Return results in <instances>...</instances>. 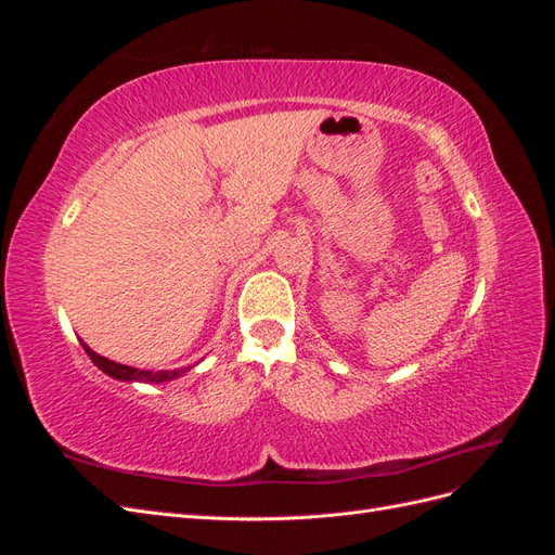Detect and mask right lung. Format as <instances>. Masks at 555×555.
<instances>
[{
  "label": "right lung",
  "mask_w": 555,
  "mask_h": 555,
  "mask_svg": "<svg viewBox=\"0 0 555 555\" xmlns=\"http://www.w3.org/2000/svg\"><path fill=\"white\" fill-rule=\"evenodd\" d=\"M82 349L88 351V357L92 359V363L99 367V371L106 373L113 379H120V382H153V384H162V382H171L180 375H184L188 371H192V365L188 367H178V371H143V367H133V365H125V363H115L106 357H99L94 349H90L86 343L80 340Z\"/></svg>",
  "instance_id": "add662e5"
}]
</instances>
